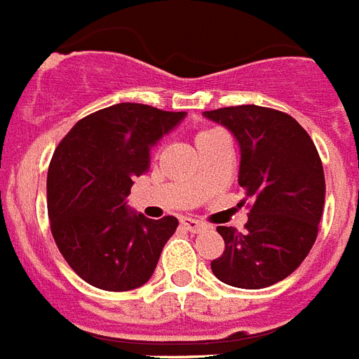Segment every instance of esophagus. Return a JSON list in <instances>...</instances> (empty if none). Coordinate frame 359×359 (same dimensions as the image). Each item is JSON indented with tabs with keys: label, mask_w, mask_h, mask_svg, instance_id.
Here are the masks:
<instances>
[{
	"label": "esophagus",
	"mask_w": 359,
	"mask_h": 359,
	"mask_svg": "<svg viewBox=\"0 0 359 359\" xmlns=\"http://www.w3.org/2000/svg\"><path fill=\"white\" fill-rule=\"evenodd\" d=\"M182 224L183 228L189 229V231H193V233H200V231H203V229L208 228V226L203 224V222H200V220L189 219V217H183Z\"/></svg>",
	"instance_id": "esophagus-1"
}]
</instances>
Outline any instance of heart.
Returning <instances> with one entry per match:
<instances>
[{
  "label": "heart",
  "instance_id": "obj_1",
  "mask_svg": "<svg viewBox=\"0 0 359 359\" xmlns=\"http://www.w3.org/2000/svg\"><path fill=\"white\" fill-rule=\"evenodd\" d=\"M220 131L219 130H202L198 131L196 133V144H200V142H203V140L211 139V137H215V135H219Z\"/></svg>",
  "mask_w": 359,
  "mask_h": 359
}]
</instances>
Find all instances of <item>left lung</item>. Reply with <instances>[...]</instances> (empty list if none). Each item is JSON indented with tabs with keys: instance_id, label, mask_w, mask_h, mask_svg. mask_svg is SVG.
<instances>
[{
	"instance_id": "left-lung-1",
	"label": "left lung",
	"mask_w": 359,
	"mask_h": 359,
	"mask_svg": "<svg viewBox=\"0 0 359 359\" xmlns=\"http://www.w3.org/2000/svg\"><path fill=\"white\" fill-rule=\"evenodd\" d=\"M203 116L228 128L239 142V185L252 200L245 233L217 228L226 248L211 261V271L241 289L282 282L317 239L326 193L319 151L308 131L276 109L235 105Z\"/></svg>"
}]
</instances>
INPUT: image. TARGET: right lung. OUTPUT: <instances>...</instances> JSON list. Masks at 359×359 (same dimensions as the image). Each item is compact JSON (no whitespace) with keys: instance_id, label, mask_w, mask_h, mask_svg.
Segmentation results:
<instances>
[{"instance_id":"1","label":"right lung","mask_w":359,"mask_h":359,"mask_svg":"<svg viewBox=\"0 0 359 359\" xmlns=\"http://www.w3.org/2000/svg\"><path fill=\"white\" fill-rule=\"evenodd\" d=\"M185 113L116 103L77 122L48 168L51 235L77 276L103 291H131L156 271L176 217L146 219L128 209L133 177L150 168V150Z\"/></svg>"}]
</instances>
